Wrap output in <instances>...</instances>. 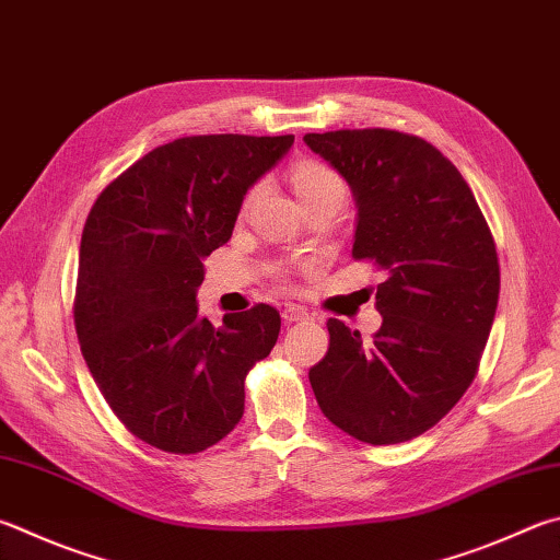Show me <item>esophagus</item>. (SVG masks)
<instances>
[{"label":"esophagus","instance_id":"1","mask_svg":"<svg viewBox=\"0 0 560 560\" xmlns=\"http://www.w3.org/2000/svg\"><path fill=\"white\" fill-rule=\"evenodd\" d=\"M283 323H301V320H311V313L301 306H287L281 313Z\"/></svg>","mask_w":560,"mask_h":560}]
</instances>
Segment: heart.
<instances>
[{
    "instance_id": "heart-1",
    "label": "heart",
    "mask_w": 560,
    "mask_h": 560,
    "mask_svg": "<svg viewBox=\"0 0 560 560\" xmlns=\"http://www.w3.org/2000/svg\"><path fill=\"white\" fill-rule=\"evenodd\" d=\"M291 183L296 196L303 202L320 200V198H345V183L340 174L328 164H320V161H301V164L291 171ZM254 198V190L249 192L247 202Z\"/></svg>"
}]
</instances>
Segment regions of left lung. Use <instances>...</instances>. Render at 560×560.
I'll use <instances>...</instances> for the list:
<instances>
[{
	"label": "left lung",
	"instance_id": "left-lung-1",
	"mask_svg": "<svg viewBox=\"0 0 560 560\" xmlns=\"http://www.w3.org/2000/svg\"><path fill=\"white\" fill-rule=\"evenodd\" d=\"M303 141L358 200L352 257L386 273L370 342L338 318L308 380L328 421L370 445L411 441L472 384L500 299L494 237L470 186L439 149L394 129Z\"/></svg>",
	"mask_w": 560,
	"mask_h": 560
}]
</instances>
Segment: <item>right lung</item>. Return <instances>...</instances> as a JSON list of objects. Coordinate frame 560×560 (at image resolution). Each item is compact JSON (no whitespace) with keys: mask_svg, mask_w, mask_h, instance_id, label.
I'll use <instances>...</instances> for the list:
<instances>
[{"mask_svg":"<svg viewBox=\"0 0 560 560\" xmlns=\"http://www.w3.org/2000/svg\"><path fill=\"white\" fill-rule=\"evenodd\" d=\"M293 135H200L156 147L100 192L80 240V350L117 419L159 451L192 455L245 413V380L277 345L279 311L222 325L198 315L202 259L232 237L254 180Z\"/></svg>","mask_w":560,"mask_h":560,"instance_id":"add662e5","label":"right lung"}]
</instances>
